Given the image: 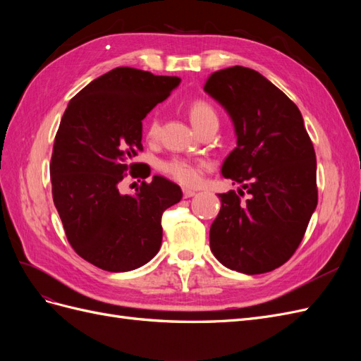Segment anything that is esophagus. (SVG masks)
Segmentation results:
<instances>
[{
	"mask_svg": "<svg viewBox=\"0 0 361 361\" xmlns=\"http://www.w3.org/2000/svg\"><path fill=\"white\" fill-rule=\"evenodd\" d=\"M182 194H183V199H191V197H194V195H195V192L191 191V190H183Z\"/></svg>",
	"mask_w": 361,
	"mask_h": 361,
	"instance_id": "obj_1",
	"label": "esophagus"
}]
</instances>
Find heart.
Wrapping results in <instances>:
<instances>
[{"mask_svg": "<svg viewBox=\"0 0 361 361\" xmlns=\"http://www.w3.org/2000/svg\"><path fill=\"white\" fill-rule=\"evenodd\" d=\"M188 111H190V118L192 125L199 130L207 123H218V116L209 102L202 101V99L194 101L191 102ZM159 130H161L159 117L157 114H152L147 118L146 126H145L146 140L150 141V143H154V141H157L159 137ZM159 170L171 180L182 185V187L191 188L200 183L203 173L211 170V164L206 161H195V159L174 157V158L162 161L159 164Z\"/></svg>", "mask_w": 361, "mask_h": 361, "instance_id": "obj_1", "label": "heart"}]
</instances>
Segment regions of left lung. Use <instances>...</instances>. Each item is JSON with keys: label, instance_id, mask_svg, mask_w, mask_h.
<instances>
[{"label": "left lung", "instance_id": "8db88e82", "mask_svg": "<svg viewBox=\"0 0 361 361\" xmlns=\"http://www.w3.org/2000/svg\"><path fill=\"white\" fill-rule=\"evenodd\" d=\"M203 89L226 108L236 130L223 176L249 194L244 202L243 190L218 194L211 250L227 268L264 274L292 257L318 204L313 143L298 106L253 69L216 71Z\"/></svg>", "mask_w": 361, "mask_h": 361}]
</instances>
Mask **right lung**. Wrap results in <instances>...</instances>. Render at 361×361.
Instances as JSON below:
<instances>
[{"label":"right lung","instance_id":"obj_1","mask_svg":"<svg viewBox=\"0 0 361 361\" xmlns=\"http://www.w3.org/2000/svg\"><path fill=\"white\" fill-rule=\"evenodd\" d=\"M179 82L116 68L75 94L61 117L49 164L54 204L76 255L104 271L147 264L161 247L164 211L182 199L178 185L161 176L141 182L135 195L120 192L128 173L150 174L134 162L143 150L141 120Z\"/></svg>","mask_w":361,"mask_h":361}]
</instances>
